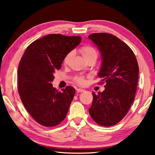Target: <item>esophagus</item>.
Segmentation results:
<instances>
[{"instance_id":"1","label":"esophagus","mask_w":155,"mask_h":155,"mask_svg":"<svg viewBox=\"0 0 155 155\" xmlns=\"http://www.w3.org/2000/svg\"><path fill=\"white\" fill-rule=\"evenodd\" d=\"M77 91L78 92H85V90H83V89H81V88H77Z\"/></svg>"}]
</instances>
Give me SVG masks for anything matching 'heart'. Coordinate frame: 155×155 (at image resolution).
Returning <instances> with one entry per match:
<instances>
[{"mask_svg":"<svg viewBox=\"0 0 155 155\" xmlns=\"http://www.w3.org/2000/svg\"><path fill=\"white\" fill-rule=\"evenodd\" d=\"M80 51L84 58L89 57V56H97V50H96L91 45L82 46L80 49ZM72 55H73V51H70V52H69L64 58V60H63L64 63H68L69 60L70 59V58L72 57ZM73 80L75 83H77V84L81 85H83L85 83V79L83 76H77V77L74 78Z\"/></svg>","mask_w":155,"mask_h":155,"instance_id":"b5f03b06","label":"heart"}]
</instances>
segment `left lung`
<instances>
[{"label":"left lung","instance_id":"obj_1","mask_svg":"<svg viewBox=\"0 0 155 155\" xmlns=\"http://www.w3.org/2000/svg\"><path fill=\"white\" fill-rule=\"evenodd\" d=\"M100 50L102 65L99 77L105 90L92 92L89 113L97 124L110 127L124 119L133 103L139 78V65L133 51L126 43L108 33L88 36Z\"/></svg>","mask_w":155,"mask_h":155}]
</instances>
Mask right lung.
<instances>
[{"instance_id": "obj_1", "label": "right lung", "mask_w": 155, "mask_h": 155, "mask_svg": "<svg viewBox=\"0 0 155 155\" xmlns=\"http://www.w3.org/2000/svg\"><path fill=\"white\" fill-rule=\"evenodd\" d=\"M81 41L78 36L51 34L31 43L18 68V90L27 111L45 127L57 126L67 115L75 89L67 86L58 92L51 81L65 56Z\"/></svg>"}]
</instances>
